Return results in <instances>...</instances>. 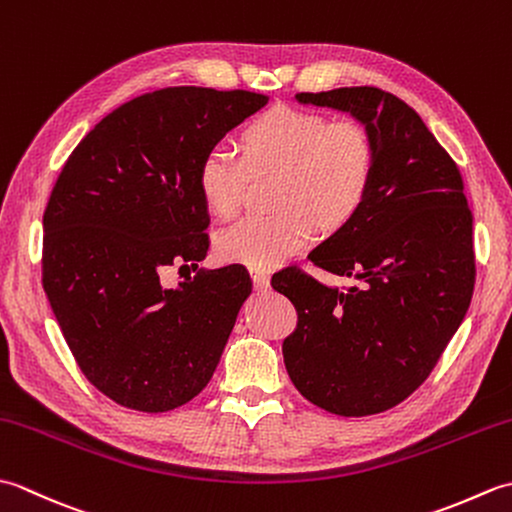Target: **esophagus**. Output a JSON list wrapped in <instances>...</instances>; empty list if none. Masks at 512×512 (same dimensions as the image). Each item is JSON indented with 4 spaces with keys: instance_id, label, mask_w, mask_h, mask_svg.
Segmentation results:
<instances>
[{
    "instance_id": "obj_1",
    "label": "esophagus",
    "mask_w": 512,
    "mask_h": 512,
    "mask_svg": "<svg viewBox=\"0 0 512 512\" xmlns=\"http://www.w3.org/2000/svg\"><path fill=\"white\" fill-rule=\"evenodd\" d=\"M250 277H253V284L257 290H268L270 288V277L266 270H250Z\"/></svg>"
}]
</instances>
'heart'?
Wrapping results in <instances>:
<instances>
[{
    "mask_svg": "<svg viewBox=\"0 0 512 512\" xmlns=\"http://www.w3.org/2000/svg\"><path fill=\"white\" fill-rule=\"evenodd\" d=\"M244 160L226 149L202 156L198 191L217 217H233L242 204L246 167H277L273 204L279 211L246 217L217 237L224 262L268 270L286 262L314 233L336 231L361 209L372 187L376 149L363 125L330 123L319 112L277 105L242 132Z\"/></svg>",
    "mask_w": 512,
    "mask_h": 512,
    "instance_id": "heart-1",
    "label": "heart"
}]
</instances>
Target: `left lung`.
Instances as JSON below:
<instances>
[{"label": "left lung", "mask_w": 512, "mask_h": 512, "mask_svg": "<svg viewBox=\"0 0 512 512\" xmlns=\"http://www.w3.org/2000/svg\"><path fill=\"white\" fill-rule=\"evenodd\" d=\"M295 101L350 114L372 136L376 165L361 209L308 255L358 284L339 290L295 266L273 277L299 314L284 363L312 405L372 416L424 383L464 321L475 284L473 215L458 165L398 96L365 85Z\"/></svg>", "instance_id": "1"}]
</instances>
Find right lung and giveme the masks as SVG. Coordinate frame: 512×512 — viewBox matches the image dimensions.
<instances>
[{
  "instance_id": "add662e5",
  "label": "right lung",
  "mask_w": 512,
  "mask_h": 512,
  "mask_svg": "<svg viewBox=\"0 0 512 512\" xmlns=\"http://www.w3.org/2000/svg\"><path fill=\"white\" fill-rule=\"evenodd\" d=\"M266 94L165 88L107 114L63 165L43 213V290L90 383L158 413L209 383L253 284L244 266L200 268L178 289L167 265L198 269L209 209L198 165Z\"/></svg>"
}]
</instances>
